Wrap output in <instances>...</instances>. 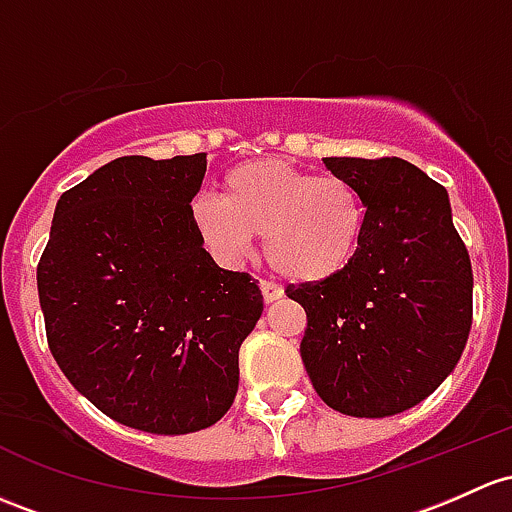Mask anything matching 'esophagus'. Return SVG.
<instances>
[{"label": "esophagus", "mask_w": 512, "mask_h": 512, "mask_svg": "<svg viewBox=\"0 0 512 512\" xmlns=\"http://www.w3.org/2000/svg\"><path fill=\"white\" fill-rule=\"evenodd\" d=\"M260 289H262V299H265V304H272V301L282 299V294H284V289L279 287V284L270 282V279H262Z\"/></svg>", "instance_id": "obj_1"}]
</instances>
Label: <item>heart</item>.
Masks as SVG:
<instances>
[{"instance_id":"obj_1","label":"heart","mask_w":512,"mask_h":512,"mask_svg":"<svg viewBox=\"0 0 512 512\" xmlns=\"http://www.w3.org/2000/svg\"><path fill=\"white\" fill-rule=\"evenodd\" d=\"M203 242L238 257L252 235L292 282H324L351 267L365 233V203L351 181L314 176L279 159H252L230 169L220 198L201 196L191 208Z\"/></svg>"}]
</instances>
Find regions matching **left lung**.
Wrapping results in <instances>:
<instances>
[{"mask_svg": "<svg viewBox=\"0 0 512 512\" xmlns=\"http://www.w3.org/2000/svg\"><path fill=\"white\" fill-rule=\"evenodd\" d=\"M365 203L346 272L289 284L304 306L301 360L321 400L351 417H392L427 400L456 368L473 319L469 250L449 193L405 159L326 157Z\"/></svg>", "mask_w": 512, "mask_h": 512, "instance_id": "left-lung-1", "label": "left lung"}]
</instances>
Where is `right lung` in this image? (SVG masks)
<instances>
[{
	"label": "right lung",
	"mask_w": 512,
	"mask_h": 512,
	"mask_svg": "<svg viewBox=\"0 0 512 512\" xmlns=\"http://www.w3.org/2000/svg\"><path fill=\"white\" fill-rule=\"evenodd\" d=\"M206 154L120 157L63 193L36 282L58 368L100 412L152 434L206 429L238 392L262 316L247 272L213 262L191 201Z\"/></svg>",
	"instance_id": "1"
}]
</instances>
